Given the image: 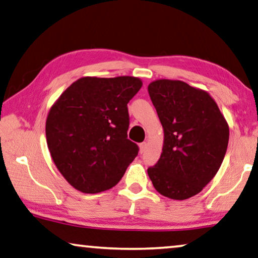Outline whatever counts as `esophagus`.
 Wrapping results in <instances>:
<instances>
[{
	"mask_svg": "<svg viewBox=\"0 0 258 258\" xmlns=\"http://www.w3.org/2000/svg\"><path fill=\"white\" fill-rule=\"evenodd\" d=\"M139 147H140V153L142 154V153L145 152L146 147H147V144H146V142H141V144L139 145Z\"/></svg>",
	"mask_w": 258,
	"mask_h": 258,
	"instance_id": "obj_1",
	"label": "esophagus"
}]
</instances>
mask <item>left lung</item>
Instances as JSON below:
<instances>
[{"instance_id":"8db88e82","label":"left lung","mask_w":258,"mask_h":258,"mask_svg":"<svg viewBox=\"0 0 258 258\" xmlns=\"http://www.w3.org/2000/svg\"><path fill=\"white\" fill-rule=\"evenodd\" d=\"M148 94L164 130L162 154L148 176L164 197L187 199L220 168L229 139L227 121L206 91L182 81H154Z\"/></svg>"}]
</instances>
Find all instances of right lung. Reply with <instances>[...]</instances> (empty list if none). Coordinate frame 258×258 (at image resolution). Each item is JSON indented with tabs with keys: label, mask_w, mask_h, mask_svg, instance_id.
Masks as SVG:
<instances>
[{
	"label": "right lung",
	"mask_w": 258,
	"mask_h": 258,
	"mask_svg": "<svg viewBox=\"0 0 258 258\" xmlns=\"http://www.w3.org/2000/svg\"><path fill=\"white\" fill-rule=\"evenodd\" d=\"M142 82L132 76L82 78L62 92L46 120V140L56 168L84 194L113 187L139 147L127 139V103Z\"/></svg>",
	"instance_id": "right-lung-1"
}]
</instances>
